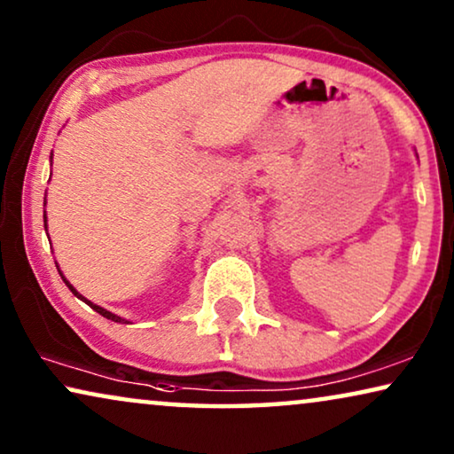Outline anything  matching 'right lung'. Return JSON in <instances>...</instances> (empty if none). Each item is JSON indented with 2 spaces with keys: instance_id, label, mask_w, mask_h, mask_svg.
Here are the masks:
<instances>
[{
  "instance_id": "right-lung-1",
  "label": "right lung",
  "mask_w": 454,
  "mask_h": 454,
  "mask_svg": "<svg viewBox=\"0 0 454 454\" xmlns=\"http://www.w3.org/2000/svg\"><path fill=\"white\" fill-rule=\"evenodd\" d=\"M51 159H53V153H51ZM43 219H45V227H47V215H43ZM55 264H58V262H55ZM58 270H59V269H58ZM59 275H61V278H64V283L67 285V287H70V291H72V294H74V295H76V297H78V300H82V301L86 303V306H90L92 309H95V312H98V314H101V316H105V318H107V320L120 322V325H132V322H129V320H126V318H121V316H117V314H114V312H109V309H105V308H101V306H97V303H92L90 300H86V297H84V295H80V294H78V291L72 287V285H70V281H67V278L64 277V272H61V270H59Z\"/></svg>"
}]
</instances>
